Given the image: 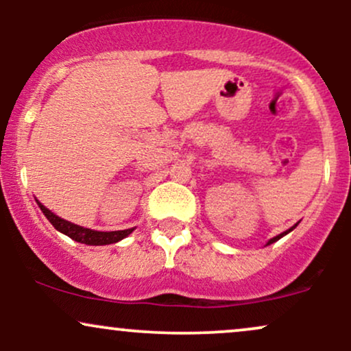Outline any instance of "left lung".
I'll return each mask as SVG.
<instances>
[{"mask_svg": "<svg viewBox=\"0 0 351 351\" xmlns=\"http://www.w3.org/2000/svg\"><path fill=\"white\" fill-rule=\"evenodd\" d=\"M295 226H297V224H295ZM295 226H292L291 229H287V231H284V232H282V234H279V236H276V237H272V239L271 241H269V243L267 244H272V243H276V241H279L280 239V237L282 236H285V234H289V232H291L292 231V229H295Z\"/></svg>", "mask_w": 351, "mask_h": 351, "instance_id": "8db88e82", "label": "left lung"}]
</instances>
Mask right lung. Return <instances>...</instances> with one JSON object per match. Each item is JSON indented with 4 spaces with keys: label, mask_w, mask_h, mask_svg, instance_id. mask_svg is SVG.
<instances>
[{
    "label": "right lung",
    "mask_w": 351,
    "mask_h": 351,
    "mask_svg": "<svg viewBox=\"0 0 351 351\" xmlns=\"http://www.w3.org/2000/svg\"><path fill=\"white\" fill-rule=\"evenodd\" d=\"M38 204H39V208H41V211L44 213V216L49 219V223L56 229H58L59 232L69 236L71 239L77 241V243H82L87 245H106V244L119 243V241H122L123 237H127L132 231H134V228L123 229V231H110V232L94 231V229L82 228V226H79V224L69 223V221L56 216L54 213L49 211V209L44 206L43 203H39V201H38Z\"/></svg>",
    "instance_id": "right-lung-1"
}]
</instances>
